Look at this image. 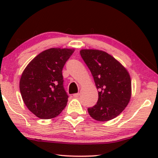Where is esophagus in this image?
<instances>
[{"mask_svg":"<svg viewBox=\"0 0 158 158\" xmlns=\"http://www.w3.org/2000/svg\"><path fill=\"white\" fill-rule=\"evenodd\" d=\"M79 96H80V94L79 93H77V94H73V97H74V98H78L79 97Z\"/></svg>","mask_w":158,"mask_h":158,"instance_id":"esophagus-1","label":"esophagus"}]
</instances>
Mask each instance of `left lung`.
<instances>
[{"instance_id": "left-lung-1", "label": "left lung", "mask_w": 158, "mask_h": 158, "mask_svg": "<svg viewBox=\"0 0 158 158\" xmlns=\"http://www.w3.org/2000/svg\"><path fill=\"white\" fill-rule=\"evenodd\" d=\"M81 55L94 77L98 99L88 111L99 122L116 117L130 101L131 81L128 71L115 58L98 49H81Z\"/></svg>"}]
</instances>
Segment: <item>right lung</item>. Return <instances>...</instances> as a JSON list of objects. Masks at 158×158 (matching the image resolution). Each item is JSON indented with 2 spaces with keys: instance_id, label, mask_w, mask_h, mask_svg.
Masks as SVG:
<instances>
[{
  "instance_id": "add662e5",
  "label": "right lung",
  "mask_w": 158,
  "mask_h": 158,
  "mask_svg": "<svg viewBox=\"0 0 158 158\" xmlns=\"http://www.w3.org/2000/svg\"><path fill=\"white\" fill-rule=\"evenodd\" d=\"M74 49L51 48L34 58L21 75L19 88L25 105L40 118H55L62 111L68 96L62 68Z\"/></svg>"
}]
</instances>
